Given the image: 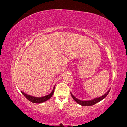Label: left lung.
<instances>
[{
  "instance_id": "1",
  "label": "left lung",
  "mask_w": 127,
  "mask_h": 127,
  "mask_svg": "<svg viewBox=\"0 0 127 127\" xmlns=\"http://www.w3.org/2000/svg\"><path fill=\"white\" fill-rule=\"evenodd\" d=\"M110 90L107 92L105 93V94H104L103 95L100 96V97H99V98H96L95 99H93V100H87V101H82V100H80L79 99H77L76 98H75V97L72 95V94L71 93V96L72 97V98L74 99V100L76 101L77 103H78L79 104L82 105V106H92V105L95 104L96 103H98V102L100 101L101 100H102V99H104L105 98H106V96L107 95V94H109V92L110 91Z\"/></svg>"
}]
</instances>
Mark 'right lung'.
<instances>
[{
    "label": "right lung",
    "instance_id": "add662e5",
    "mask_svg": "<svg viewBox=\"0 0 127 127\" xmlns=\"http://www.w3.org/2000/svg\"><path fill=\"white\" fill-rule=\"evenodd\" d=\"M55 86H54L53 89L52 90V92L48 94V95H47L46 96H42V97H34L33 96H31V95H29L27 94H26L25 93H24L23 92L21 91V93L23 94V95L25 96L26 98L28 100H29L30 101H31L32 102H33V103H36V104H40V103H42V102H44L48 100V99H50L51 97H52L53 92H54V91H55Z\"/></svg>",
    "mask_w": 127,
    "mask_h": 127
}]
</instances>
